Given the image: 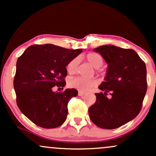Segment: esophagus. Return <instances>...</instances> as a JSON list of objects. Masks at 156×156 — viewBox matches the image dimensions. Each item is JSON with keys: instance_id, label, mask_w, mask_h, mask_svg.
I'll return each instance as SVG.
<instances>
[{"instance_id": "esophagus-1", "label": "esophagus", "mask_w": 156, "mask_h": 156, "mask_svg": "<svg viewBox=\"0 0 156 156\" xmlns=\"http://www.w3.org/2000/svg\"><path fill=\"white\" fill-rule=\"evenodd\" d=\"M85 94V92L82 91H78V96H83Z\"/></svg>"}]
</instances>
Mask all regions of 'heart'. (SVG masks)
<instances>
[{
	"instance_id": "heart-1",
	"label": "heart",
	"mask_w": 156,
	"mask_h": 156,
	"mask_svg": "<svg viewBox=\"0 0 156 156\" xmlns=\"http://www.w3.org/2000/svg\"><path fill=\"white\" fill-rule=\"evenodd\" d=\"M87 59L93 67L98 68L103 64V58L99 54L95 53H90L87 55ZM78 64V58H74L69 62L67 66V70L69 74H73L76 72ZM97 84V80L92 78H86L83 77L77 76L71 78L69 80V86L72 88L86 92Z\"/></svg>"
}]
</instances>
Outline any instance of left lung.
I'll use <instances>...</instances> for the list:
<instances>
[{"label":"left lung","instance_id":"obj_1","mask_svg":"<svg viewBox=\"0 0 156 156\" xmlns=\"http://www.w3.org/2000/svg\"><path fill=\"white\" fill-rule=\"evenodd\" d=\"M108 64L104 81L89 108L91 120L99 128L114 129L133 119L140 112L145 96V63L135 51L112 45L94 48ZM109 93L112 98H108Z\"/></svg>","mask_w":156,"mask_h":156}]
</instances>
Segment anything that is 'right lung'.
Here are the masks:
<instances>
[{
  "mask_svg": "<svg viewBox=\"0 0 156 156\" xmlns=\"http://www.w3.org/2000/svg\"><path fill=\"white\" fill-rule=\"evenodd\" d=\"M82 49L70 50L52 44H33L17 59L14 78L17 104L32 122L44 128H55L67 119V104L78 95L76 89L62 92L53 88L64 87L66 67Z\"/></svg>",
  "mask_w": 156,
  "mask_h": 156,
  "instance_id": "1",
  "label": "right lung"
}]
</instances>
